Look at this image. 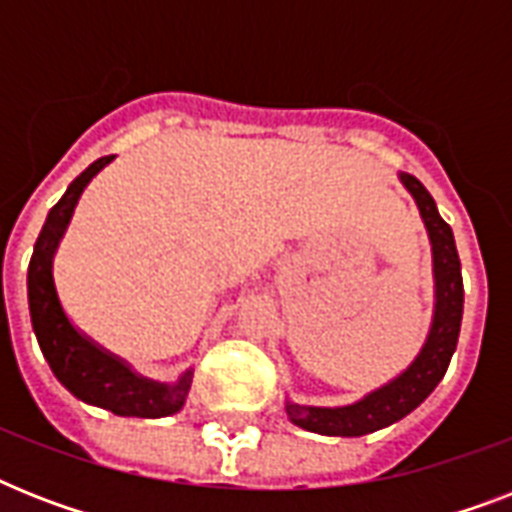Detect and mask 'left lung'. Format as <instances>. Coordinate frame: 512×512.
<instances>
[{"mask_svg":"<svg viewBox=\"0 0 512 512\" xmlns=\"http://www.w3.org/2000/svg\"><path fill=\"white\" fill-rule=\"evenodd\" d=\"M401 183L417 201L425 228H428L430 244H433L436 313H433L430 335L422 345L420 356L414 358L412 366L404 374H398L393 382L364 396L358 404L321 409V406H300L287 401L289 420L300 428L311 430V433L353 438L388 428L409 412H414L436 390L438 382L444 380L454 348H457L465 289H462V268L457 247H454V233L444 217L438 215L436 201L417 177L401 172Z\"/></svg>","mask_w":512,"mask_h":512,"instance_id":"left-lung-1","label":"left lung"}]
</instances>
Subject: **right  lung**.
I'll return each instance as SVG.
<instances>
[{"instance_id":"right-lung-1","label":"right lung","mask_w":512,"mask_h":512,"mask_svg":"<svg viewBox=\"0 0 512 512\" xmlns=\"http://www.w3.org/2000/svg\"><path fill=\"white\" fill-rule=\"evenodd\" d=\"M114 156H103L92 162L74 183L68 185L63 199L50 209L44 228L34 244V255L28 263V311L31 327L39 340L52 374L66 385L76 398L87 404L108 409L119 417H170L180 412L191 388L193 372H185L175 385H164L140 377L116 356L98 348L74 329L60 308L55 281H52V255L74 215V207L92 177L98 175Z\"/></svg>"}]
</instances>
